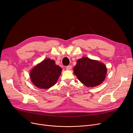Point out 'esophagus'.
Returning a JSON list of instances; mask_svg holds the SVG:
<instances>
[{"label": "esophagus", "instance_id": "esophagus-1", "mask_svg": "<svg viewBox=\"0 0 133 133\" xmlns=\"http://www.w3.org/2000/svg\"><path fill=\"white\" fill-rule=\"evenodd\" d=\"M72 66L71 65H68V66H66V68L67 70H70V69L72 68Z\"/></svg>", "mask_w": 133, "mask_h": 133}]
</instances>
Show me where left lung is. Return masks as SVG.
<instances>
[{
    "instance_id": "1",
    "label": "left lung",
    "mask_w": 133,
    "mask_h": 133,
    "mask_svg": "<svg viewBox=\"0 0 133 133\" xmlns=\"http://www.w3.org/2000/svg\"><path fill=\"white\" fill-rule=\"evenodd\" d=\"M73 70L79 81L88 87L101 84L107 73L106 67L103 64L86 57L79 59Z\"/></svg>"
}]
</instances>
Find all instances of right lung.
<instances>
[{
	"label": "right lung",
	"mask_w": 133,
	"mask_h": 133,
	"mask_svg": "<svg viewBox=\"0 0 133 133\" xmlns=\"http://www.w3.org/2000/svg\"><path fill=\"white\" fill-rule=\"evenodd\" d=\"M61 71L54 60L46 59L35 66L30 75L34 85L39 88L48 89L55 84Z\"/></svg>",
	"instance_id": "add662e5"
}]
</instances>
